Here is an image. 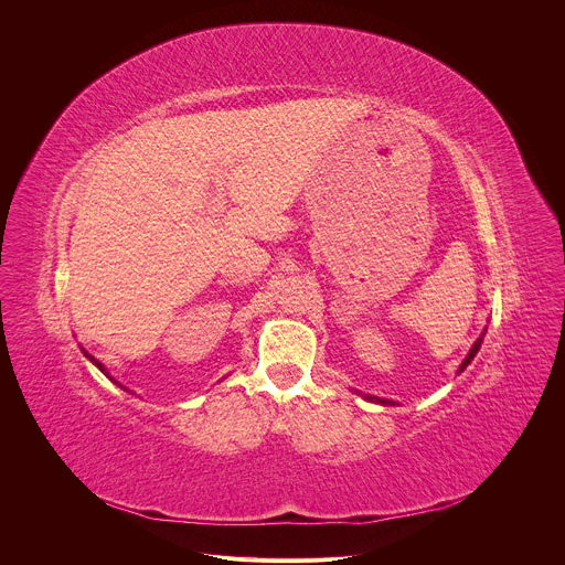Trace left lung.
Listing matches in <instances>:
<instances>
[{
	"mask_svg": "<svg viewBox=\"0 0 565 565\" xmlns=\"http://www.w3.org/2000/svg\"><path fill=\"white\" fill-rule=\"evenodd\" d=\"M488 331V329H486ZM482 335L486 333H480V338L473 342V347L469 349V353H467V358L462 360V364H460V369H458V373H462L467 366H469V362L473 360V355L478 353V349H480V342H482ZM366 399H371V402H380V405H395V402H391V399H382V397H375V395H366Z\"/></svg>",
	"mask_w": 565,
	"mask_h": 565,
	"instance_id": "obj_1",
	"label": "left lung"
}]
</instances>
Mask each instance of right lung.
<instances>
[{"instance_id": "add662e5", "label": "right lung", "mask_w": 565, "mask_h": 565, "mask_svg": "<svg viewBox=\"0 0 565 565\" xmlns=\"http://www.w3.org/2000/svg\"><path fill=\"white\" fill-rule=\"evenodd\" d=\"M83 353H85V355H87V358H89V360H92V362H94V364H96V366H98V369H100V371H103V373H105V375H107V377H109V380H114V377H111V375H109V373H107V369H105V366H103V364H100V362H98V360H96V358H94V355H89V353H87V351H85V349H83ZM114 382H116V380H114ZM116 384H118V382H116ZM118 386H120V388H125V386H122V384H118Z\"/></svg>"}]
</instances>
